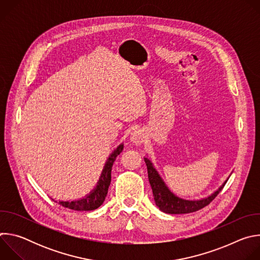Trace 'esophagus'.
<instances>
[{
	"label": "esophagus",
	"mask_w": 260,
	"mask_h": 260,
	"mask_svg": "<svg viewBox=\"0 0 260 260\" xmlns=\"http://www.w3.org/2000/svg\"><path fill=\"white\" fill-rule=\"evenodd\" d=\"M129 140L131 142H133L134 144H141L144 140V134L142 131L140 129H137V131H134L132 134H131V137H129Z\"/></svg>",
	"instance_id": "1"
}]
</instances>
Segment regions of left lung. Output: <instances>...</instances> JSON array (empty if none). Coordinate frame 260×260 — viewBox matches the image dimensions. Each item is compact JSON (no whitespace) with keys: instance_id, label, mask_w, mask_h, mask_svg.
<instances>
[{"instance_id":"1","label":"left lung","mask_w":260,"mask_h":260,"mask_svg":"<svg viewBox=\"0 0 260 260\" xmlns=\"http://www.w3.org/2000/svg\"><path fill=\"white\" fill-rule=\"evenodd\" d=\"M144 160L147 166L148 179H149V183L151 185L155 204L160 211L167 214H187L203 209L217 197V194L224 187L225 183L229 180L228 178L215 192L207 198L201 200H184L169 189L149 158L144 157Z\"/></svg>"}]
</instances>
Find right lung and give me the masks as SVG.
I'll use <instances>...</instances> for the list:
<instances>
[{
	"instance_id": "1",
	"label": "right lung",
	"mask_w": 260,
	"mask_h": 260,
	"mask_svg": "<svg viewBox=\"0 0 260 260\" xmlns=\"http://www.w3.org/2000/svg\"><path fill=\"white\" fill-rule=\"evenodd\" d=\"M123 150V144H120L116 149L110 154L108 157L105 167L103 169V172L101 174V177L96 183V186L89 192V194L85 196V198L72 201V202H63V201H54L55 203L59 204L60 206L64 208H69L71 210L75 211H92L98 209L102 204L104 203L108 189L111 183V171H112L113 164L116 159V157L122 152Z\"/></svg>"
}]
</instances>
